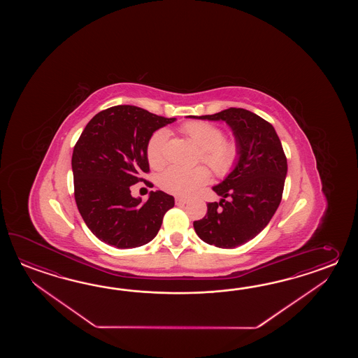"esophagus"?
Returning a JSON list of instances; mask_svg holds the SVG:
<instances>
[{
    "label": "esophagus",
    "mask_w": 358,
    "mask_h": 358,
    "mask_svg": "<svg viewBox=\"0 0 358 358\" xmlns=\"http://www.w3.org/2000/svg\"><path fill=\"white\" fill-rule=\"evenodd\" d=\"M176 205L182 206L187 205L188 203V201L185 199V198L176 197Z\"/></svg>",
    "instance_id": "1"
}]
</instances>
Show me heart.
Wrapping results in <instances>:
<instances>
[{"mask_svg":"<svg viewBox=\"0 0 358 358\" xmlns=\"http://www.w3.org/2000/svg\"><path fill=\"white\" fill-rule=\"evenodd\" d=\"M182 134L199 148V160L216 176H229L241 157V147L236 139L224 138L220 127L207 122H188L180 127ZM168 130L153 133L145 148L151 168L160 169L168 160ZM210 171L205 166L185 169L170 166L160 176V187L176 196H190L210 182Z\"/></svg>","mask_w":358,"mask_h":358,"instance_id":"heart-1","label":"heart"}]
</instances>
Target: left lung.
<instances>
[{
  "label": "left lung",
  "mask_w": 358,
  "mask_h": 358,
  "mask_svg": "<svg viewBox=\"0 0 358 358\" xmlns=\"http://www.w3.org/2000/svg\"><path fill=\"white\" fill-rule=\"evenodd\" d=\"M228 124L241 147L234 170L213 189L220 202H208L203 219L194 221L197 236L219 248H236L261 233L280 205L287 157L270 122L244 108L193 116Z\"/></svg>",
  "instance_id": "left-lung-1"
}]
</instances>
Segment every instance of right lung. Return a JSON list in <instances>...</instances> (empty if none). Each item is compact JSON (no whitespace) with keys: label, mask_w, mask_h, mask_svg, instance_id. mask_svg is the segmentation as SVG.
Returning a JSON list of instances; mask_svg holds the SVG:
<instances>
[{"label":"right lung","mask_w":358,"mask_h":358,"mask_svg":"<svg viewBox=\"0 0 358 358\" xmlns=\"http://www.w3.org/2000/svg\"><path fill=\"white\" fill-rule=\"evenodd\" d=\"M176 117L130 105L94 115L78 139L71 168L78 210L92 233L116 248H136L157 236L174 197L151 192L147 202L131 197L130 185L150 171L145 148L153 133ZM150 185V182H147Z\"/></svg>","instance_id":"right-lung-1"}]
</instances>
